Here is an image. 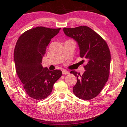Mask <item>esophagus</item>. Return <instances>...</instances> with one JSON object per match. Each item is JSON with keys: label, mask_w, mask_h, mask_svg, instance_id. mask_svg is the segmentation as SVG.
Returning <instances> with one entry per match:
<instances>
[{"label": "esophagus", "mask_w": 127, "mask_h": 127, "mask_svg": "<svg viewBox=\"0 0 127 127\" xmlns=\"http://www.w3.org/2000/svg\"><path fill=\"white\" fill-rule=\"evenodd\" d=\"M62 74H67L69 73V72H68V71H67L66 70H63L62 71Z\"/></svg>", "instance_id": "34e87169"}]
</instances>
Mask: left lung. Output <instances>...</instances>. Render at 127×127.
Segmentation results:
<instances>
[{
	"mask_svg": "<svg viewBox=\"0 0 127 127\" xmlns=\"http://www.w3.org/2000/svg\"><path fill=\"white\" fill-rule=\"evenodd\" d=\"M64 32L77 41L80 57L87 61L85 72L82 75L74 70L77 83L73 88L76 96L83 100L94 98L100 93L109 76L110 53L105 40L101 36L86 26L69 28H64ZM83 62L84 60L82 61Z\"/></svg>",
	"mask_w": 127,
	"mask_h": 127,
	"instance_id": "1",
	"label": "left lung"
}]
</instances>
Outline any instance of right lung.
I'll return each mask as SVG.
<instances>
[{
	"instance_id": "1",
	"label": "right lung",
	"mask_w": 127,
	"mask_h": 127,
	"mask_svg": "<svg viewBox=\"0 0 127 127\" xmlns=\"http://www.w3.org/2000/svg\"><path fill=\"white\" fill-rule=\"evenodd\" d=\"M61 29L36 27L22 33L17 41L14 51L16 72L26 93L34 99L47 98L62 76L61 70H49L41 65L47 46Z\"/></svg>"
}]
</instances>
